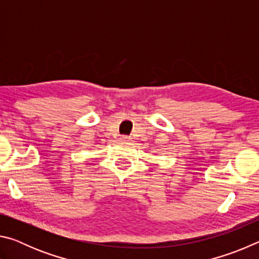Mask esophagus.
<instances>
[{"label":"esophagus","instance_id":"esophagus-1","mask_svg":"<svg viewBox=\"0 0 259 259\" xmlns=\"http://www.w3.org/2000/svg\"><path fill=\"white\" fill-rule=\"evenodd\" d=\"M120 139L122 140V142H129L130 137H128V136H121Z\"/></svg>","mask_w":259,"mask_h":259}]
</instances>
